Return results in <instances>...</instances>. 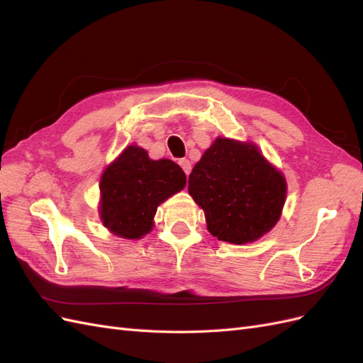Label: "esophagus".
<instances>
[{"instance_id":"obj_1","label":"esophagus","mask_w":363,"mask_h":363,"mask_svg":"<svg viewBox=\"0 0 363 363\" xmlns=\"http://www.w3.org/2000/svg\"><path fill=\"white\" fill-rule=\"evenodd\" d=\"M179 164L182 167L183 172H184L186 175H189V172H191V169H192L191 162H189L188 159H180V160H179Z\"/></svg>"}]
</instances>
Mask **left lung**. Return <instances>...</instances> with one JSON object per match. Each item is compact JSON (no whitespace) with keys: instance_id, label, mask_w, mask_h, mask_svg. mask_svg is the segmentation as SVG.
Returning <instances> with one entry per match:
<instances>
[{"instance_id":"1","label":"left lung","mask_w":363,"mask_h":363,"mask_svg":"<svg viewBox=\"0 0 363 363\" xmlns=\"http://www.w3.org/2000/svg\"><path fill=\"white\" fill-rule=\"evenodd\" d=\"M188 191L219 240L242 245L276 225L286 199L283 175L251 144L218 138L189 175Z\"/></svg>"}]
</instances>
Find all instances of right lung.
<instances>
[{"label": "right lung", "instance_id": "1", "mask_svg": "<svg viewBox=\"0 0 363 363\" xmlns=\"http://www.w3.org/2000/svg\"><path fill=\"white\" fill-rule=\"evenodd\" d=\"M184 184L177 163L151 160L144 148L130 145L101 177L103 224L121 238L139 239L151 230L157 206Z\"/></svg>", "mask_w": 363, "mask_h": 363}]
</instances>
